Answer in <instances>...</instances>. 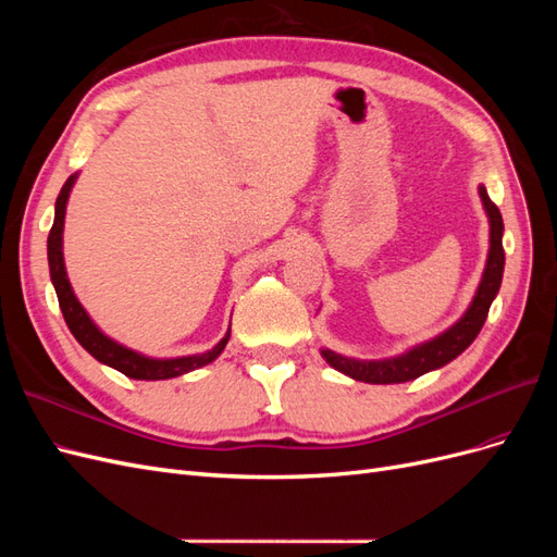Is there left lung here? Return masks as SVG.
<instances>
[{"mask_svg": "<svg viewBox=\"0 0 557 557\" xmlns=\"http://www.w3.org/2000/svg\"><path fill=\"white\" fill-rule=\"evenodd\" d=\"M479 195L483 199L487 221H491V250H487V262L483 269V278L479 283V290L474 295V301H471V307L467 309V313L453 327H448L444 334L434 336L432 342L420 344L397 358L364 362V360L344 358V356H339V352L323 348L320 350V356H323L327 360V364H332L336 372H342L356 381H364V383L413 381L418 376L432 372V369H440V367L448 364L450 360L458 358L471 342L476 339V334L481 332L485 318H487V311H491L493 299L499 293L502 274H504L502 213L495 207V201L487 197L483 185L479 188Z\"/></svg>", "mask_w": 557, "mask_h": 557, "instance_id": "left-lung-1", "label": "left lung"}]
</instances>
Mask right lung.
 Here are the masks:
<instances>
[{"label":"right lung","instance_id":"1","mask_svg":"<svg viewBox=\"0 0 557 557\" xmlns=\"http://www.w3.org/2000/svg\"><path fill=\"white\" fill-rule=\"evenodd\" d=\"M76 174L66 178L62 185V190L55 201V221L53 227H50L48 234V267H50V281L55 285L60 309L64 315L66 327L72 330L76 336V342L86 348L95 360L102 364H109L117 372L137 379V381H164V379H174L181 374H188L193 369L205 367L213 362L218 356H221L223 348L230 342V330L218 342L211 350L199 352V356H188V358H170V360H158V358H146L137 350H129L121 346L117 342L109 339L107 334L99 332V327L92 323L86 309L81 307V301L76 299L70 278H66V269H64V258H62V230H64V211H66V199H70V193L74 188Z\"/></svg>","mask_w":557,"mask_h":557}]
</instances>
